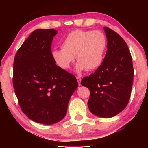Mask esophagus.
Masks as SVG:
<instances>
[{
	"instance_id": "1",
	"label": "esophagus",
	"mask_w": 148,
	"mask_h": 148,
	"mask_svg": "<svg viewBox=\"0 0 148 148\" xmlns=\"http://www.w3.org/2000/svg\"><path fill=\"white\" fill-rule=\"evenodd\" d=\"M76 79H77V82H78V84H79V85L81 86V78L79 76H77V77H76Z\"/></svg>"
}]
</instances>
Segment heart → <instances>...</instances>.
I'll return each mask as SVG.
<instances>
[{
    "instance_id": "1",
    "label": "heart",
    "mask_w": 148,
    "mask_h": 148,
    "mask_svg": "<svg viewBox=\"0 0 148 148\" xmlns=\"http://www.w3.org/2000/svg\"><path fill=\"white\" fill-rule=\"evenodd\" d=\"M106 37L99 30H72L62 42L60 49L52 51V57L58 67L67 70L75 60H78V73L88 69L95 70L102 65L107 51Z\"/></svg>"
}]
</instances>
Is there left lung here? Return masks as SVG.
<instances>
[{"instance_id":"obj_1","label":"left lung","mask_w":148,"mask_h":148,"mask_svg":"<svg viewBox=\"0 0 148 148\" xmlns=\"http://www.w3.org/2000/svg\"><path fill=\"white\" fill-rule=\"evenodd\" d=\"M108 40L106 54L102 65L81 85L90 90V111L101 118H111L121 112L129 102L134 70L129 48L122 37L104 27Z\"/></svg>"}]
</instances>
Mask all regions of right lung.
I'll return each mask as SVG.
<instances>
[{"label": "right lung", "mask_w": 148, "mask_h": 148, "mask_svg": "<svg viewBox=\"0 0 148 148\" xmlns=\"http://www.w3.org/2000/svg\"><path fill=\"white\" fill-rule=\"evenodd\" d=\"M58 31L37 29L25 40L15 55L12 83L22 111L44 125L64 118L78 86L76 77L56 65L51 43Z\"/></svg>", "instance_id": "right-lung-1"}]
</instances>
